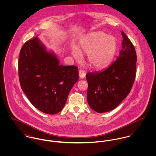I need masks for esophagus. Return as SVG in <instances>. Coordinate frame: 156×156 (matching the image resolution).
<instances>
[{
  "label": "esophagus",
  "mask_w": 156,
  "mask_h": 156,
  "mask_svg": "<svg viewBox=\"0 0 156 156\" xmlns=\"http://www.w3.org/2000/svg\"><path fill=\"white\" fill-rule=\"evenodd\" d=\"M79 77L80 79H83L85 77L86 73L84 71H83V70H80L79 71Z\"/></svg>",
  "instance_id": "obj_1"
}]
</instances>
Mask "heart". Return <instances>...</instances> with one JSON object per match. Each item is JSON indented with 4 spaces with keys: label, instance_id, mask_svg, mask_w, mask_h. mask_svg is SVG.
Here are the masks:
<instances>
[{
    "label": "heart",
    "instance_id": "heart-1",
    "mask_svg": "<svg viewBox=\"0 0 156 156\" xmlns=\"http://www.w3.org/2000/svg\"><path fill=\"white\" fill-rule=\"evenodd\" d=\"M118 41L113 36H109L101 31L88 34L79 41V48L72 46L71 54L76 60L81 58V52L88 54L87 60L90 67L103 69L113 62L117 50Z\"/></svg>",
    "mask_w": 156,
    "mask_h": 156
}]
</instances>
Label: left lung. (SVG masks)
Segmentation results:
<instances>
[{
  "instance_id": "1",
  "label": "left lung",
  "mask_w": 156,
  "mask_h": 156,
  "mask_svg": "<svg viewBox=\"0 0 156 156\" xmlns=\"http://www.w3.org/2000/svg\"><path fill=\"white\" fill-rule=\"evenodd\" d=\"M122 48L117 59L109 67L86 75L88 83L87 101L98 113L111 111L126 98L136 77V53L132 43L123 31Z\"/></svg>"
}]
</instances>
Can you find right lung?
Returning <instances> with one entry per match:
<instances>
[{
  "label": "right lung",
  "mask_w": 156,
  "mask_h": 156,
  "mask_svg": "<svg viewBox=\"0 0 156 156\" xmlns=\"http://www.w3.org/2000/svg\"><path fill=\"white\" fill-rule=\"evenodd\" d=\"M18 66L21 88L32 105L47 114L61 111L79 79L78 67L60 65L37 37L23 45Z\"/></svg>",
  "instance_id": "add662e5"
}]
</instances>
